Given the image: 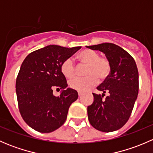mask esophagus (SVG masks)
<instances>
[{
    "instance_id": "esophagus-1",
    "label": "esophagus",
    "mask_w": 153,
    "mask_h": 153,
    "mask_svg": "<svg viewBox=\"0 0 153 153\" xmlns=\"http://www.w3.org/2000/svg\"><path fill=\"white\" fill-rule=\"evenodd\" d=\"M78 96H79V98H81V97L82 96V93L80 92H78Z\"/></svg>"
}]
</instances>
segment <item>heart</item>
Listing matches in <instances>:
<instances>
[{
    "mask_svg": "<svg viewBox=\"0 0 153 153\" xmlns=\"http://www.w3.org/2000/svg\"><path fill=\"white\" fill-rule=\"evenodd\" d=\"M77 58L82 65L86 66L84 71V78H76L71 80L69 84L72 89L79 92H86L96 85L98 79L105 80L110 73L111 67L109 61L105 58H101L100 55L92 49H85L80 52ZM61 71L67 78H73L77 73V69L71 58L63 61Z\"/></svg>",
    "mask_w": 153,
    "mask_h": 153,
    "instance_id": "1",
    "label": "heart"
}]
</instances>
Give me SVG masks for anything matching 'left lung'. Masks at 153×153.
Returning a JSON list of instances; mask_svg holds the SVG:
<instances>
[{"label":"left lung","mask_w":153,"mask_h":153,"mask_svg":"<svg viewBox=\"0 0 153 153\" xmlns=\"http://www.w3.org/2000/svg\"><path fill=\"white\" fill-rule=\"evenodd\" d=\"M86 47L105 54L110 64L109 76L93 93L94 101L87 106L88 119L98 130L104 132L121 129L129 119L138 93V72L135 60L124 49L111 43ZM106 91L109 95L102 99Z\"/></svg>","instance_id":"8db88e82"}]
</instances>
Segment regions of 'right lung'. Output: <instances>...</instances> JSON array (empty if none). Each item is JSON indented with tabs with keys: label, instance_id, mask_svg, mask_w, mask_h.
<instances>
[{
	"label": "right lung",
	"instance_id": "right-lung-1",
	"mask_svg": "<svg viewBox=\"0 0 153 153\" xmlns=\"http://www.w3.org/2000/svg\"><path fill=\"white\" fill-rule=\"evenodd\" d=\"M81 47L49 45L29 54L23 61L16 80L18 107L23 119L38 132L48 133L62 126L78 92L67 87L61 64ZM62 89L58 97L53 89Z\"/></svg>",
	"mask_w": 153,
	"mask_h": 153
}]
</instances>
